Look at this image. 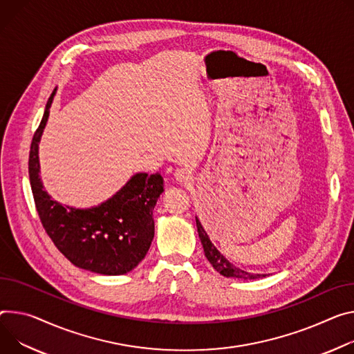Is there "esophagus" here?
<instances>
[{
  "mask_svg": "<svg viewBox=\"0 0 354 354\" xmlns=\"http://www.w3.org/2000/svg\"><path fill=\"white\" fill-rule=\"evenodd\" d=\"M174 176H175V179H176L179 183H185V185L192 180V172H190L189 169H186V168H178V169L175 171Z\"/></svg>",
  "mask_w": 354,
  "mask_h": 354,
  "instance_id": "obj_1",
  "label": "esophagus"
}]
</instances>
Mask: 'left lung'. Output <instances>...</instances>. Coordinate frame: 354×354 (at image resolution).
Masks as SVG:
<instances>
[{
	"label": "left lung",
	"instance_id": "1",
	"mask_svg": "<svg viewBox=\"0 0 354 354\" xmlns=\"http://www.w3.org/2000/svg\"><path fill=\"white\" fill-rule=\"evenodd\" d=\"M196 227H198L199 239H201L203 250H205L206 259L209 260V263L213 266V268L217 272H220L221 275L227 277V278H243V279H259V278L266 277V274H252V272H247L244 270H240L236 266H233L232 263H229L226 259H224L223 254H220V251L210 241L207 233L205 232V229H203V226L201 224L198 217H196Z\"/></svg>",
	"mask_w": 354,
	"mask_h": 354
}]
</instances>
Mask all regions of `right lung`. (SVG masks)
Listing matches in <instances>:
<instances>
[{
    "instance_id": "add662e5",
    "label": "right lung",
    "mask_w": 354,
    "mask_h": 354,
    "mask_svg": "<svg viewBox=\"0 0 354 354\" xmlns=\"http://www.w3.org/2000/svg\"><path fill=\"white\" fill-rule=\"evenodd\" d=\"M55 90L29 151V180L42 226L56 248L76 267L103 275H122L147 255L153 239L152 210L164 192L160 175L137 174L110 201L93 209H73L50 199L39 179L38 144Z\"/></svg>"
}]
</instances>
